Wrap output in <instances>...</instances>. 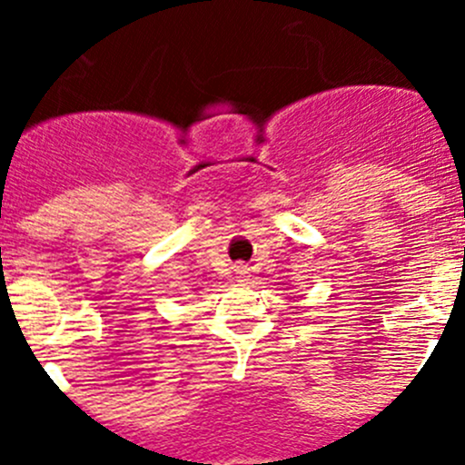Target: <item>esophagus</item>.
I'll use <instances>...</instances> for the list:
<instances>
[{
    "instance_id": "34e87169",
    "label": "esophagus",
    "mask_w": 465,
    "mask_h": 465,
    "mask_svg": "<svg viewBox=\"0 0 465 465\" xmlns=\"http://www.w3.org/2000/svg\"><path fill=\"white\" fill-rule=\"evenodd\" d=\"M238 274H241V276H245V274H247V270H245V267H241V270H238Z\"/></svg>"
}]
</instances>
